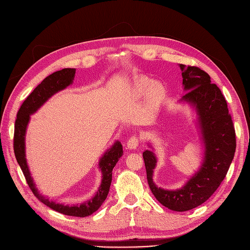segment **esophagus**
Segmentation results:
<instances>
[{
  "label": "esophagus",
  "mask_w": 250,
  "mask_h": 250,
  "mask_svg": "<svg viewBox=\"0 0 250 250\" xmlns=\"http://www.w3.org/2000/svg\"><path fill=\"white\" fill-rule=\"evenodd\" d=\"M139 144H140L139 137H137V135H133V137H131L129 140L127 141V147L130 150L137 149L139 147Z\"/></svg>",
  "instance_id": "1"
}]
</instances>
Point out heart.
Instances as JSON below:
<instances>
[{
  "mask_svg": "<svg viewBox=\"0 0 250 250\" xmlns=\"http://www.w3.org/2000/svg\"><path fill=\"white\" fill-rule=\"evenodd\" d=\"M129 92L135 98L145 95L146 103L151 108L160 106L168 95V89L163 82L152 81L146 77L134 79L129 86Z\"/></svg>",
  "mask_w": 250,
  "mask_h": 250,
  "instance_id": "b5f03b06",
  "label": "heart"
}]
</instances>
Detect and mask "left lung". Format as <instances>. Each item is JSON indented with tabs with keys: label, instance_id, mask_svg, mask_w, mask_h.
Wrapping results in <instances>:
<instances>
[{
	"label": "left lung",
	"instance_id": "1",
	"mask_svg": "<svg viewBox=\"0 0 250 250\" xmlns=\"http://www.w3.org/2000/svg\"><path fill=\"white\" fill-rule=\"evenodd\" d=\"M185 94L179 102L190 104L197 115V125L204 146L199 170L176 190H166L153 183L156 156L153 151L143 152L147 180L154 197L164 207L186 211L206 202L220 186L236 151V133L228 103L220 88L210 82L208 74L197 66L179 64ZM149 147L152 146L149 144Z\"/></svg>",
	"mask_w": 250,
	"mask_h": 250
}]
</instances>
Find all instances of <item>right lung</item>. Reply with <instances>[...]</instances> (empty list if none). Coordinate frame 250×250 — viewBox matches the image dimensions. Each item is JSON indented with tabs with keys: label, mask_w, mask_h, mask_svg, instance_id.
Listing matches in <instances>:
<instances>
[{
	"label": "right lung",
	"mask_w": 250,
	"mask_h": 250,
	"mask_svg": "<svg viewBox=\"0 0 250 250\" xmlns=\"http://www.w3.org/2000/svg\"><path fill=\"white\" fill-rule=\"evenodd\" d=\"M75 72H76L75 69H62L49 75L27 97V99L21 104L17 115L16 125H14L13 149L18 164L20 165L22 173H24L27 184L37 199L60 214L83 218L95 213L102 206L104 200L106 199L112 179V169L115 168L120 157L123 155L122 144L119 141H116V143H113V145L106 150V152L100 158L99 169L102 173V180L94 197L81 204H75V206H64L62 203L49 200L46 196L42 195L39 192L28 167L25 150L26 131L27 126L30 122V116L39 110L53 95L71 85L75 77Z\"/></svg>",
	"instance_id": "right-lung-1"
}]
</instances>
